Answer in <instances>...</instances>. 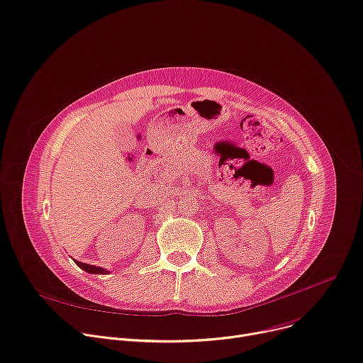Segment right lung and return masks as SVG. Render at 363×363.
Masks as SVG:
<instances>
[{
  "label": "right lung",
  "mask_w": 363,
  "mask_h": 363,
  "mask_svg": "<svg viewBox=\"0 0 363 363\" xmlns=\"http://www.w3.org/2000/svg\"><path fill=\"white\" fill-rule=\"evenodd\" d=\"M76 264L79 265V267L87 273H93V274H106L108 272L102 267H96V265H90V264H84V262H80V261H76Z\"/></svg>",
  "instance_id": "right-lung-1"
}]
</instances>
